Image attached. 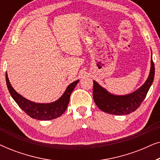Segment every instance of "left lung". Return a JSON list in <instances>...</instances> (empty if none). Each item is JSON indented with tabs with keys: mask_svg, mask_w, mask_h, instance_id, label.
I'll return each instance as SVG.
<instances>
[{
	"mask_svg": "<svg viewBox=\"0 0 160 160\" xmlns=\"http://www.w3.org/2000/svg\"><path fill=\"white\" fill-rule=\"evenodd\" d=\"M154 64L151 59L150 73L147 80L133 92L125 95H113L93 81V99L100 110L113 115H127L135 111L145 99L154 78Z\"/></svg>",
	"mask_w": 160,
	"mask_h": 160,
	"instance_id": "left-lung-1",
	"label": "left lung"
}]
</instances>
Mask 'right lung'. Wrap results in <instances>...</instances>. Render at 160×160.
I'll use <instances>...</instances> for the list:
<instances>
[{
  "mask_svg": "<svg viewBox=\"0 0 160 160\" xmlns=\"http://www.w3.org/2000/svg\"><path fill=\"white\" fill-rule=\"evenodd\" d=\"M6 81L8 92L17 105L32 119L38 120H51L60 117L65 112L69 103L70 97L72 92L77 85L79 80L75 81L68 85L62 95L56 101L50 103H38L23 98L13 88L8 80L7 73H6Z\"/></svg>",
  "mask_w": 160,
  "mask_h": 160,
  "instance_id": "obj_1",
  "label": "right lung"
}]
</instances>
